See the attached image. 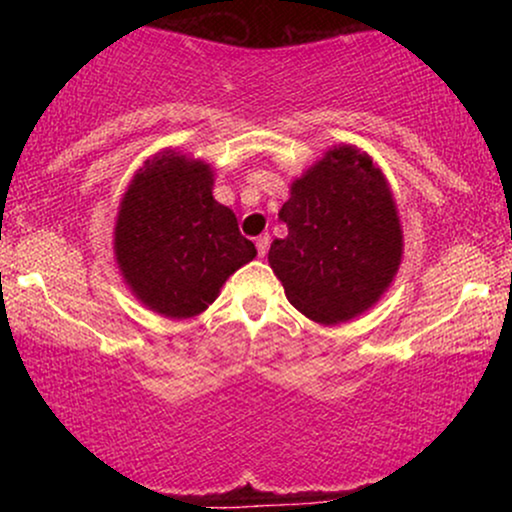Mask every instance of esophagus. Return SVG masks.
<instances>
[{
	"label": "esophagus",
	"mask_w": 512,
	"mask_h": 512,
	"mask_svg": "<svg viewBox=\"0 0 512 512\" xmlns=\"http://www.w3.org/2000/svg\"><path fill=\"white\" fill-rule=\"evenodd\" d=\"M255 245H257V255H260V257L267 255V250H269V236H267V233H264V236H260V238H255Z\"/></svg>",
	"instance_id": "esophagus-1"
}]
</instances>
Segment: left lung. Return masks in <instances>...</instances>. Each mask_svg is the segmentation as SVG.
<instances>
[{
	"mask_svg": "<svg viewBox=\"0 0 512 512\" xmlns=\"http://www.w3.org/2000/svg\"><path fill=\"white\" fill-rule=\"evenodd\" d=\"M279 211L289 236L269 267L296 310L320 325L354 320L383 298L402 264L404 233L383 170L339 144L291 182Z\"/></svg>",
	"mask_w": 512,
	"mask_h": 512,
	"instance_id": "1",
	"label": "left lung"
}]
</instances>
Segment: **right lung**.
I'll return each mask as SVG.
<instances>
[{"mask_svg":"<svg viewBox=\"0 0 512 512\" xmlns=\"http://www.w3.org/2000/svg\"><path fill=\"white\" fill-rule=\"evenodd\" d=\"M211 190L207 161L163 149L134 173L117 207V269L137 301L170 320L204 313L228 276L257 255Z\"/></svg>","mask_w":512,"mask_h":512,"instance_id":"right-lung-1","label":"right lung"}]
</instances>
